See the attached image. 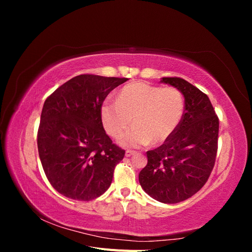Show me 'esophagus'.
Returning <instances> with one entry per match:
<instances>
[{"instance_id":"34e87169","label":"esophagus","mask_w":252,"mask_h":252,"mask_svg":"<svg viewBox=\"0 0 252 252\" xmlns=\"http://www.w3.org/2000/svg\"><path fill=\"white\" fill-rule=\"evenodd\" d=\"M134 154H135V152H134L133 150H126V152H125V156H126L127 158H129V157L133 156Z\"/></svg>"}]
</instances>
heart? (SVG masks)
<instances>
[{"mask_svg": "<svg viewBox=\"0 0 252 252\" xmlns=\"http://www.w3.org/2000/svg\"><path fill=\"white\" fill-rule=\"evenodd\" d=\"M184 112V100L173 87L135 82L124 86L117 100H106L101 108L103 125L124 147H141L150 142H165L178 128Z\"/></svg>", "mask_w": 252, "mask_h": 252, "instance_id": "b5f03b06", "label": "heart"}]
</instances>
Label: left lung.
<instances>
[{"mask_svg": "<svg viewBox=\"0 0 252 252\" xmlns=\"http://www.w3.org/2000/svg\"><path fill=\"white\" fill-rule=\"evenodd\" d=\"M180 90L185 106L175 131L161 146L147 151L139 174L145 192L165 204L189 199L207 182L216 163L219 118L207 94L181 78H162Z\"/></svg>", "mask_w": 252, "mask_h": 252, "instance_id": "left-lung-1", "label": "left lung"}]
</instances>
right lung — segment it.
<instances>
[{"label":"right lung","mask_w":252,"mask_h":252,"mask_svg":"<svg viewBox=\"0 0 252 252\" xmlns=\"http://www.w3.org/2000/svg\"><path fill=\"white\" fill-rule=\"evenodd\" d=\"M126 78L81 74L46 98L37 130V149L45 174L58 192L78 201L102 195L125 150L106 134L103 102Z\"/></svg>","instance_id":"obj_1"}]
</instances>
